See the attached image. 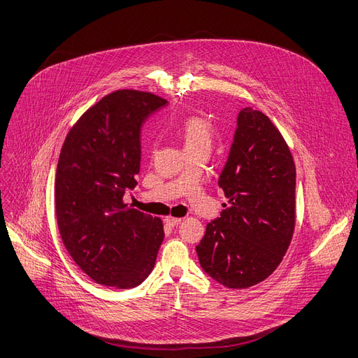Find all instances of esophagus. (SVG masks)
Listing matches in <instances>:
<instances>
[{"label":"esophagus","mask_w":358,"mask_h":358,"mask_svg":"<svg viewBox=\"0 0 358 358\" xmlns=\"http://www.w3.org/2000/svg\"><path fill=\"white\" fill-rule=\"evenodd\" d=\"M166 222L171 227H176L181 222V218H178V217H166Z\"/></svg>","instance_id":"esophagus-1"}]
</instances>
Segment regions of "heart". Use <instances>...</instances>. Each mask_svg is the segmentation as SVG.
<instances>
[{
	"label": "heart",
	"instance_id": "1",
	"mask_svg": "<svg viewBox=\"0 0 358 358\" xmlns=\"http://www.w3.org/2000/svg\"><path fill=\"white\" fill-rule=\"evenodd\" d=\"M181 137L185 148L200 144L211 143V125L200 115H189L184 120L181 127Z\"/></svg>",
	"mask_w": 358,
	"mask_h": 358
}]
</instances>
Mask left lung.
I'll return each instance as SVG.
<instances>
[{
  "instance_id": "left-lung-1",
  "label": "left lung",
  "mask_w": 358,
  "mask_h": 358,
  "mask_svg": "<svg viewBox=\"0 0 358 358\" xmlns=\"http://www.w3.org/2000/svg\"><path fill=\"white\" fill-rule=\"evenodd\" d=\"M218 185L229 206L196 247L203 270L229 288L264 281L280 266L296 225V166L271 120L245 107Z\"/></svg>"
}]
</instances>
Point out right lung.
<instances>
[{
	"label": "right lung",
	"mask_w": 358,
	"mask_h": 358,
	"mask_svg": "<svg viewBox=\"0 0 358 358\" xmlns=\"http://www.w3.org/2000/svg\"><path fill=\"white\" fill-rule=\"evenodd\" d=\"M167 106L161 96L114 91L88 108L62 144L55 177L61 240L95 282L140 285L152 271L164 240L162 221L122 201L137 185L141 125Z\"/></svg>",
	"instance_id": "add662e5"
}]
</instances>
